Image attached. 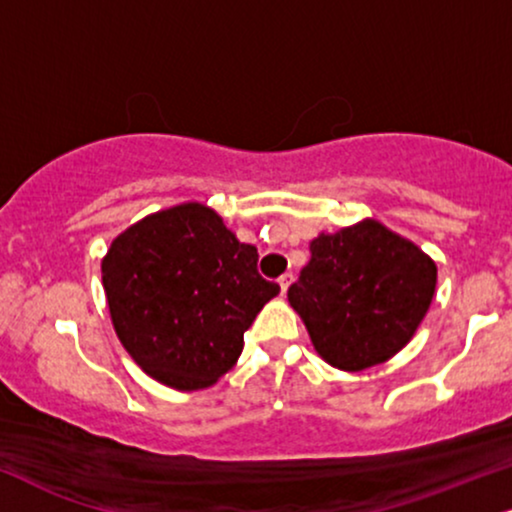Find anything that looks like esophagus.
<instances>
[{
  "instance_id": "1",
  "label": "esophagus",
  "mask_w": 512,
  "mask_h": 512,
  "mask_svg": "<svg viewBox=\"0 0 512 512\" xmlns=\"http://www.w3.org/2000/svg\"><path fill=\"white\" fill-rule=\"evenodd\" d=\"M294 282V275L292 273H285L280 277V292L282 294H287V289H289V285H292Z\"/></svg>"
}]
</instances>
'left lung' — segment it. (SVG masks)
Masks as SVG:
<instances>
[{
  "label": "left lung",
  "instance_id": "8db88e82",
  "mask_svg": "<svg viewBox=\"0 0 512 512\" xmlns=\"http://www.w3.org/2000/svg\"><path fill=\"white\" fill-rule=\"evenodd\" d=\"M308 249L287 299L318 356L346 372L396 356L430 311L437 263L375 218L320 232Z\"/></svg>",
  "mask_w": 512,
  "mask_h": 512
}]
</instances>
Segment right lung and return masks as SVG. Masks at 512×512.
Instances as JSON below:
<instances>
[{
	"label": "right lung",
	"mask_w": 512,
	"mask_h": 512,
	"mask_svg": "<svg viewBox=\"0 0 512 512\" xmlns=\"http://www.w3.org/2000/svg\"><path fill=\"white\" fill-rule=\"evenodd\" d=\"M258 251L199 201L149 213L102 258L111 323L156 382L180 391L216 384L237 363L244 332L273 296Z\"/></svg>",
	"instance_id": "add662e5"
}]
</instances>
